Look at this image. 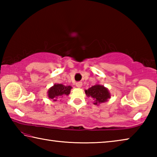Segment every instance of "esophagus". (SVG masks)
I'll return each mask as SVG.
<instances>
[{
    "label": "esophagus",
    "instance_id": "1",
    "mask_svg": "<svg viewBox=\"0 0 157 157\" xmlns=\"http://www.w3.org/2000/svg\"><path fill=\"white\" fill-rule=\"evenodd\" d=\"M75 85H76V86L78 87V88H80V87H82V82H76Z\"/></svg>",
    "mask_w": 157,
    "mask_h": 157
}]
</instances>
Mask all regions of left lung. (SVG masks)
<instances>
[{
    "mask_svg": "<svg viewBox=\"0 0 157 157\" xmlns=\"http://www.w3.org/2000/svg\"><path fill=\"white\" fill-rule=\"evenodd\" d=\"M85 94L87 96L91 97L94 100V104L95 105L107 102L111 96L109 90L100 84H95L89 89L85 90Z\"/></svg>",
    "mask_w": 157,
    "mask_h": 157,
    "instance_id": "1",
    "label": "left lung"
}]
</instances>
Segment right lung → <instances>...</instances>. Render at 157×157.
Segmentation results:
<instances>
[{
	"instance_id": "add662e5",
	"label": "right lung",
	"mask_w": 157,
	"mask_h": 157,
	"mask_svg": "<svg viewBox=\"0 0 157 157\" xmlns=\"http://www.w3.org/2000/svg\"><path fill=\"white\" fill-rule=\"evenodd\" d=\"M71 86H65L62 84H55L54 86L50 87L48 91V96L53 101H57V99H61L64 95H68L71 93Z\"/></svg>"
}]
</instances>
